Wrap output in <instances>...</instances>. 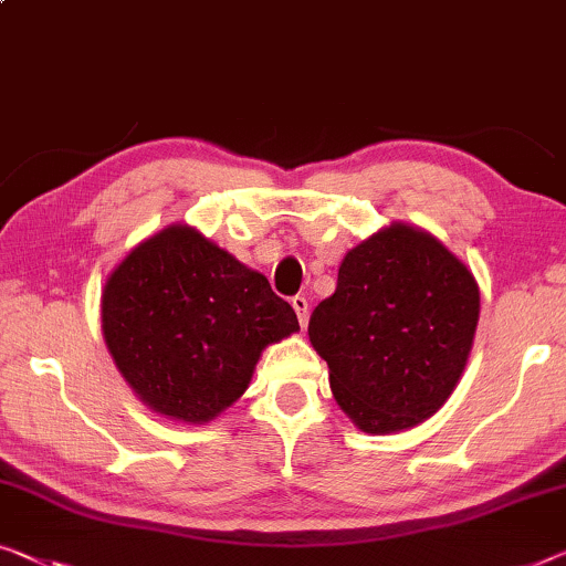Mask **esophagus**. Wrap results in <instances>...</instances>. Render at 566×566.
<instances>
[{"label": "esophagus", "mask_w": 566, "mask_h": 566, "mask_svg": "<svg viewBox=\"0 0 566 566\" xmlns=\"http://www.w3.org/2000/svg\"><path fill=\"white\" fill-rule=\"evenodd\" d=\"M292 307H294V312H297V319H300V325L305 327V325H307V312H310L307 297H302V294H294V297H292Z\"/></svg>", "instance_id": "esophagus-1"}]
</instances>
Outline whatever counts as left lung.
<instances>
[{"mask_svg":"<svg viewBox=\"0 0 566 566\" xmlns=\"http://www.w3.org/2000/svg\"><path fill=\"white\" fill-rule=\"evenodd\" d=\"M472 274L434 235L391 223L345 254L333 297L310 317L345 415L370 434L434 415L465 368L478 327Z\"/></svg>","mask_w":566,"mask_h":566,"instance_id":"obj_1","label":"left lung"}]
</instances>
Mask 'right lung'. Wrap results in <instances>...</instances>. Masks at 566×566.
Wrapping results in <instances>:
<instances>
[{
	"label": "right lung",
	"mask_w": 566,
	"mask_h": 566,
	"mask_svg": "<svg viewBox=\"0 0 566 566\" xmlns=\"http://www.w3.org/2000/svg\"><path fill=\"white\" fill-rule=\"evenodd\" d=\"M101 327L142 401L200 424L247 391L261 350L300 323L264 274L196 229L170 226L108 276Z\"/></svg>",
	"instance_id": "right-lung-1"
}]
</instances>
